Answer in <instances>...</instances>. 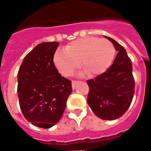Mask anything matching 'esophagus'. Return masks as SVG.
<instances>
[{"instance_id":"esophagus-1","label":"esophagus","mask_w":151,"mask_h":151,"mask_svg":"<svg viewBox=\"0 0 151 151\" xmlns=\"http://www.w3.org/2000/svg\"><path fill=\"white\" fill-rule=\"evenodd\" d=\"M77 83H78L77 81H72V87L73 88V89L76 87V85L77 84Z\"/></svg>"}]
</instances>
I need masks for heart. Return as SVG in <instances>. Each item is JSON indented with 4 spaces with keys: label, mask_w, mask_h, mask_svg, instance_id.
<instances>
[{
    "label": "heart",
    "mask_w": 151,
    "mask_h": 151,
    "mask_svg": "<svg viewBox=\"0 0 151 151\" xmlns=\"http://www.w3.org/2000/svg\"><path fill=\"white\" fill-rule=\"evenodd\" d=\"M115 55L111 42L98 37H85L72 42L65 50H58L53 57L56 68L66 77L72 76L80 67L83 73L94 76L103 73L111 65Z\"/></svg>",
    "instance_id": "b5f03b06"
}]
</instances>
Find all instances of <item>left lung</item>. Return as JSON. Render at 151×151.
I'll use <instances>...</instances> for the list:
<instances>
[{
  "instance_id": "obj_1",
  "label": "left lung",
  "mask_w": 151,
  "mask_h": 151,
  "mask_svg": "<svg viewBox=\"0 0 151 151\" xmlns=\"http://www.w3.org/2000/svg\"><path fill=\"white\" fill-rule=\"evenodd\" d=\"M118 51L112 65L104 73L87 81V103L94 114L102 120H113L128 110L134 94L132 63L125 47L105 36Z\"/></svg>"
}]
</instances>
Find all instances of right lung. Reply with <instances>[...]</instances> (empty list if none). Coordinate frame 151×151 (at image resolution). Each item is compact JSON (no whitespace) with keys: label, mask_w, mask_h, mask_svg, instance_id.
I'll use <instances>...</instances> for the list:
<instances>
[{"label":"right lung","mask_w":151,"mask_h":151,"mask_svg":"<svg viewBox=\"0 0 151 151\" xmlns=\"http://www.w3.org/2000/svg\"><path fill=\"white\" fill-rule=\"evenodd\" d=\"M57 42H43L25 56L17 76L19 104L23 116L39 128H49L62 117L72 84L55 67Z\"/></svg>","instance_id":"right-lung-1"}]
</instances>
